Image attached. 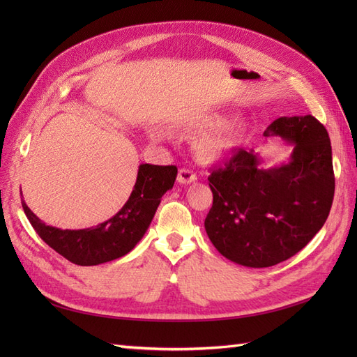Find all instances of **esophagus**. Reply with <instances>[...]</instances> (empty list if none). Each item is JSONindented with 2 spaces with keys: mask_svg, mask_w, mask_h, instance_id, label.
Here are the masks:
<instances>
[{
  "mask_svg": "<svg viewBox=\"0 0 357 357\" xmlns=\"http://www.w3.org/2000/svg\"><path fill=\"white\" fill-rule=\"evenodd\" d=\"M177 180L180 185H189V183H193L197 180V174L193 172L190 168H180L178 169V176H177Z\"/></svg>",
  "mask_w": 357,
  "mask_h": 357,
  "instance_id": "esophagus-1",
  "label": "esophagus"
}]
</instances>
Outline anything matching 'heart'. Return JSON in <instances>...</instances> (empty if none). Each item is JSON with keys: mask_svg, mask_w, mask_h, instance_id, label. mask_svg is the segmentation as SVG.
Masks as SVG:
<instances>
[{"mask_svg": "<svg viewBox=\"0 0 357 357\" xmlns=\"http://www.w3.org/2000/svg\"><path fill=\"white\" fill-rule=\"evenodd\" d=\"M228 116L210 114L197 119L192 123L193 132H202L195 142V149L204 160H218L245 143L247 128L243 123H226ZM153 139H159V132H152Z\"/></svg>", "mask_w": 357, "mask_h": 357, "instance_id": "1", "label": "heart"}]
</instances>
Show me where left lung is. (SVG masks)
Instances as JSON below:
<instances>
[{"label": "left lung", "instance_id": "left-lung-1", "mask_svg": "<svg viewBox=\"0 0 357 357\" xmlns=\"http://www.w3.org/2000/svg\"><path fill=\"white\" fill-rule=\"evenodd\" d=\"M264 135L294 144L290 160L265 169L253 150H234L208 177L213 205L204 222L220 255L250 268L302 250L325 225L335 192L329 134L316 117H280Z\"/></svg>", "mask_w": 357, "mask_h": 357}]
</instances>
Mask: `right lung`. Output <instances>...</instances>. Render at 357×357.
Returning <instances> with one entry per match:
<instances>
[{"instance_id":"obj_1","label":"right lung","mask_w":357,"mask_h":357,"mask_svg":"<svg viewBox=\"0 0 357 357\" xmlns=\"http://www.w3.org/2000/svg\"><path fill=\"white\" fill-rule=\"evenodd\" d=\"M176 165L143 164L131 197L112 219L88 229H58L41 222L22 199L29 223L40 238L70 262L82 266L100 265L129 253L143 238L164 193L174 186Z\"/></svg>"}]
</instances>
